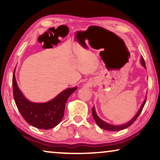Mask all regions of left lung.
<instances>
[{
	"label": "left lung",
	"mask_w": 160,
	"mask_h": 160,
	"mask_svg": "<svg viewBox=\"0 0 160 160\" xmlns=\"http://www.w3.org/2000/svg\"><path fill=\"white\" fill-rule=\"evenodd\" d=\"M141 65H143L144 68H146L145 61H144V59H143V57H141ZM146 102V98L145 100H144V101L143 102V104H142L141 108H140L139 111H138V113H136V115H135V117H133L132 119H131L130 122H128V123L122 124V125H112V124H108V123H106V122H103L102 119H100V118L98 117L97 113H96L95 109V108H94V107L92 108V117L94 118V119H95V121L96 123H97L98 125L99 126L100 128L103 129V130H108V131H119V130H124V129L128 128L129 126H130L131 124H132L133 122H134L135 120L137 119V118L138 117V116L140 115V113H141L142 110H143V107H144V105H145Z\"/></svg>",
	"instance_id": "obj_1"
}]
</instances>
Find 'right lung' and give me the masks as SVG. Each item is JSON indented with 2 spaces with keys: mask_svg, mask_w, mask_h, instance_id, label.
<instances>
[{
  "mask_svg": "<svg viewBox=\"0 0 160 160\" xmlns=\"http://www.w3.org/2000/svg\"><path fill=\"white\" fill-rule=\"evenodd\" d=\"M14 71L12 77L13 95L17 108L24 119L30 125L43 130H49L58 125L64 116L68 99L77 87L66 89L54 99L44 103L32 102L26 99L19 90Z\"/></svg>",
  "mask_w": 160,
  "mask_h": 160,
  "instance_id": "add662e5",
  "label": "right lung"
}]
</instances>
